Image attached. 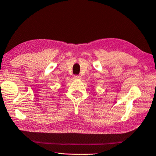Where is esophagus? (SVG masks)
I'll use <instances>...</instances> for the list:
<instances>
[{"instance_id": "1", "label": "esophagus", "mask_w": 156, "mask_h": 156, "mask_svg": "<svg viewBox=\"0 0 156 156\" xmlns=\"http://www.w3.org/2000/svg\"><path fill=\"white\" fill-rule=\"evenodd\" d=\"M73 78H74L75 79H81L82 77H81V75H74Z\"/></svg>"}]
</instances>
